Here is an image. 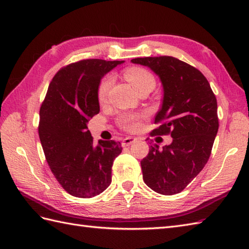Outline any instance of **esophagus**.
<instances>
[{"instance_id":"1","label":"esophagus","mask_w":249,"mask_h":249,"mask_svg":"<svg viewBox=\"0 0 249 249\" xmlns=\"http://www.w3.org/2000/svg\"><path fill=\"white\" fill-rule=\"evenodd\" d=\"M137 141V138H133V137H126L123 140H122V145L123 146H129L130 144L135 143Z\"/></svg>"}]
</instances>
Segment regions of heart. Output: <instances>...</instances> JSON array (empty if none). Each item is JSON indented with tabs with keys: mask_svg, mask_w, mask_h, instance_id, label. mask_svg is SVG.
Segmentation results:
<instances>
[{
	"mask_svg": "<svg viewBox=\"0 0 249 249\" xmlns=\"http://www.w3.org/2000/svg\"><path fill=\"white\" fill-rule=\"evenodd\" d=\"M124 77L131 84V87L136 89L137 93L143 89H153L155 86L154 76L143 67L133 66L126 68L124 71ZM111 84H112V77L111 76H105L100 80L97 88V98L99 102H104ZM141 119L142 116L140 114L126 113L120 116L118 123L121 128L127 131H134L139 127Z\"/></svg>",
	"mask_w": 249,
	"mask_h": 249,
	"instance_id": "1",
	"label": "heart"
}]
</instances>
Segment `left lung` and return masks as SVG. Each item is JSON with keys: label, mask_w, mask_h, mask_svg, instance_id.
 <instances>
[{"label": "left lung", "mask_w": 249, "mask_h": 249, "mask_svg": "<svg viewBox=\"0 0 249 249\" xmlns=\"http://www.w3.org/2000/svg\"><path fill=\"white\" fill-rule=\"evenodd\" d=\"M131 62L150 67L160 77L163 98L151 136L171 135L172 143L150 146L141 160L143 181L154 192L181 193L202 170L218 131L217 100L197 68L173 56L137 57Z\"/></svg>", "instance_id": "left-lung-1"}]
</instances>
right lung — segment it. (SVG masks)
Returning <instances> with one entry per match:
<instances>
[{
  "mask_svg": "<svg viewBox=\"0 0 249 249\" xmlns=\"http://www.w3.org/2000/svg\"><path fill=\"white\" fill-rule=\"evenodd\" d=\"M122 63L88 59L62 67L41 104L38 135L46 160L73 197L92 198L111 183V168L122 146L114 140H99L95 146L88 122L99 112L100 79Z\"/></svg>",
  "mask_w": 249,
  "mask_h": 249,
  "instance_id": "right-lung-1",
  "label": "right lung"
}]
</instances>
